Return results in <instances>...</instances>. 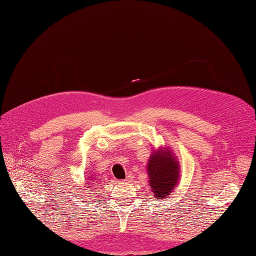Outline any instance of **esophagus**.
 <instances>
[{
  "mask_svg": "<svg viewBox=\"0 0 256 256\" xmlns=\"http://www.w3.org/2000/svg\"><path fill=\"white\" fill-rule=\"evenodd\" d=\"M130 180H132V176H131V175H128V176H127V178H126V182H130Z\"/></svg>",
  "mask_w": 256,
  "mask_h": 256,
  "instance_id": "esophagus-1",
  "label": "esophagus"
}]
</instances>
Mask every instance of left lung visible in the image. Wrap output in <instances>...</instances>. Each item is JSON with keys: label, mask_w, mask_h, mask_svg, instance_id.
Returning a JSON list of instances; mask_svg holds the SVG:
<instances>
[{"label": "left lung", "mask_w": 256, "mask_h": 256, "mask_svg": "<svg viewBox=\"0 0 256 256\" xmlns=\"http://www.w3.org/2000/svg\"><path fill=\"white\" fill-rule=\"evenodd\" d=\"M150 196L154 200H166L180 182V164L170 147L154 150L146 164Z\"/></svg>", "instance_id": "8db88e82"}]
</instances>
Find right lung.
Returning a JSON list of instances; mask_svg holds the SVG:
<instances>
[{"mask_svg": "<svg viewBox=\"0 0 256 256\" xmlns=\"http://www.w3.org/2000/svg\"><path fill=\"white\" fill-rule=\"evenodd\" d=\"M98 186H100V180L98 175H96L95 173L90 172V174H88V176H85V180H84V186H83V190L84 192H90V194H94V193L90 192H97L95 191ZM88 191L86 192V190Z\"/></svg>", "mask_w": 256, "mask_h": 256, "instance_id": "1", "label": "right lung"}]
</instances>
